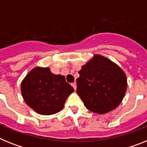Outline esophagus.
<instances>
[{
	"mask_svg": "<svg viewBox=\"0 0 147 147\" xmlns=\"http://www.w3.org/2000/svg\"><path fill=\"white\" fill-rule=\"evenodd\" d=\"M71 85H72L73 88H74V90H76V82L73 83V84Z\"/></svg>",
	"mask_w": 147,
	"mask_h": 147,
	"instance_id": "34e87169",
	"label": "esophagus"
}]
</instances>
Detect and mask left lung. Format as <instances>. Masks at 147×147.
<instances>
[{"label": "left lung", "mask_w": 147, "mask_h": 147, "mask_svg": "<svg viewBox=\"0 0 147 147\" xmlns=\"http://www.w3.org/2000/svg\"><path fill=\"white\" fill-rule=\"evenodd\" d=\"M79 74L76 93L88 110L105 114L116 108L122 102L127 88V76L110 59L95 54Z\"/></svg>", "instance_id": "8db88e82"}]
</instances>
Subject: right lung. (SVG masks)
<instances>
[{
  "mask_svg": "<svg viewBox=\"0 0 147 147\" xmlns=\"http://www.w3.org/2000/svg\"><path fill=\"white\" fill-rule=\"evenodd\" d=\"M21 93L26 103L40 115L59 112L74 89L62 75L51 72L49 67H35L21 82Z\"/></svg>",
  "mask_w": 147,
  "mask_h": 147,
  "instance_id": "1",
  "label": "right lung"
}]
</instances>
